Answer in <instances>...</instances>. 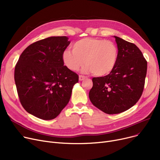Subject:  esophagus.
Wrapping results in <instances>:
<instances>
[{"mask_svg":"<svg viewBox=\"0 0 160 160\" xmlns=\"http://www.w3.org/2000/svg\"><path fill=\"white\" fill-rule=\"evenodd\" d=\"M86 78H87V77H85V76H82V75H80V76H79V80H80V81H82V80H85V79H86Z\"/></svg>","mask_w":160,"mask_h":160,"instance_id":"obj_1","label":"esophagus"}]
</instances>
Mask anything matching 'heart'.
I'll list each match as a JSON object with an SVG mask.
<instances>
[{"instance_id": "obj_1", "label": "heart", "mask_w": 160, "mask_h": 160, "mask_svg": "<svg viewBox=\"0 0 160 160\" xmlns=\"http://www.w3.org/2000/svg\"><path fill=\"white\" fill-rule=\"evenodd\" d=\"M117 48L110 41L86 38L77 41L73 50L66 49L62 53L64 65L72 71H78L83 64V72H92L98 77L110 73L117 60Z\"/></svg>"}]
</instances>
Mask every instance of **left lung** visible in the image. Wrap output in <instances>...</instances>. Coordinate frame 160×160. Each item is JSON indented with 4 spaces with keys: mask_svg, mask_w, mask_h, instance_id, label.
Here are the masks:
<instances>
[{
    "mask_svg": "<svg viewBox=\"0 0 160 160\" xmlns=\"http://www.w3.org/2000/svg\"><path fill=\"white\" fill-rule=\"evenodd\" d=\"M118 48L112 71L105 77L92 79L89 97L91 103L107 114H117L135 105L144 89L147 62L139 48L113 36Z\"/></svg>",
    "mask_w": 160,
    "mask_h": 160,
    "instance_id": "obj_1",
    "label": "left lung"
}]
</instances>
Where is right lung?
Segmentation results:
<instances>
[{
  "mask_svg": "<svg viewBox=\"0 0 160 160\" xmlns=\"http://www.w3.org/2000/svg\"><path fill=\"white\" fill-rule=\"evenodd\" d=\"M66 36H52L29 45L20 56L14 78L20 102L30 114L51 120L69 102L78 76L62 60L71 41Z\"/></svg>",
  "mask_w": 160,
  "mask_h": 160,
  "instance_id": "add662e5",
  "label": "right lung"
}]
</instances>
